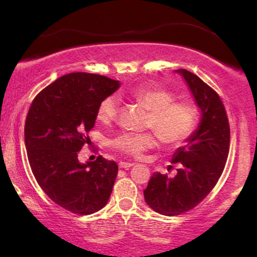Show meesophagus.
Segmentation results:
<instances>
[{
  "label": "esophagus",
  "mask_w": 257,
  "mask_h": 257,
  "mask_svg": "<svg viewBox=\"0 0 257 257\" xmlns=\"http://www.w3.org/2000/svg\"><path fill=\"white\" fill-rule=\"evenodd\" d=\"M132 166H135L133 163H125V161H120V163H119V168H122V170H128V168H131Z\"/></svg>",
  "instance_id": "esophagus-1"
}]
</instances>
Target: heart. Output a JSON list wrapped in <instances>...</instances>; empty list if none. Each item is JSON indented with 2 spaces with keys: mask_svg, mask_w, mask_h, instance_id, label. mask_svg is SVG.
<instances>
[{
  "mask_svg": "<svg viewBox=\"0 0 257 257\" xmlns=\"http://www.w3.org/2000/svg\"><path fill=\"white\" fill-rule=\"evenodd\" d=\"M133 97L146 108L152 111L150 127L154 128L160 140L167 145H179L194 131L198 112L192 104L174 103L175 96L161 89H139L133 91ZM119 98L115 94L105 97L98 105L97 118L110 122L117 117ZM113 146L121 153L140 158L144 152L157 146L153 133L126 132L113 140Z\"/></svg>",
  "mask_w": 257,
  "mask_h": 257,
  "instance_id": "heart-1",
  "label": "heart"
}]
</instances>
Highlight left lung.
I'll return each mask as SVG.
<instances>
[{
	"mask_svg": "<svg viewBox=\"0 0 257 257\" xmlns=\"http://www.w3.org/2000/svg\"><path fill=\"white\" fill-rule=\"evenodd\" d=\"M185 79L201 115L198 127L172 157L177 175L168 178L156 172L144 189L145 201L154 212L174 216L202 201L222 174L229 152L230 130L219 94L198 76L175 70Z\"/></svg>",
	"mask_w": 257,
	"mask_h": 257,
	"instance_id": "8db88e82",
	"label": "left lung"
}]
</instances>
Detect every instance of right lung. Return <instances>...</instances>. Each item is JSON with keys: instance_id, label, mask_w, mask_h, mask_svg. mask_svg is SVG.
Wrapping results in <instances>:
<instances>
[{"instance_id": "1", "label": "right lung", "mask_w": 257, "mask_h": 257, "mask_svg": "<svg viewBox=\"0 0 257 257\" xmlns=\"http://www.w3.org/2000/svg\"><path fill=\"white\" fill-rule=\"evenodd\" d=\"M120 86L119 80L73 72L55 80L35 97L24 126L31 171L55 203L89 215L106 205L118 166L99 156L79 163L78 152L90 139L98 105Z\"/></svg>"}]
</instances>
